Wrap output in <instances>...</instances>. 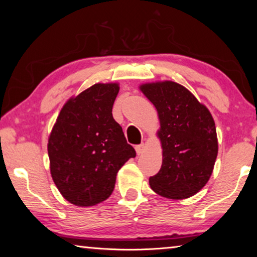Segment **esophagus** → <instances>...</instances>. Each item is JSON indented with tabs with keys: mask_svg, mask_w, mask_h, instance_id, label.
<instances>
[{
	"mask_svg": "<svg viewBox=\"0 0 257 257\" xmlns=\"http://www.w3.org/2000/svg\"><path fill=\"white\" fill-rule=\"evenodd\" d=\"M145 149H146L145 144H141V145H137L136 147H135V150H136V153H137V155H141V154L144 153V152H145Z\"/></svg>",
	"mask_w": 257,
	"mask_h": 257,
	"instance_id": "1",
	"label": "esophagus"
}]
</instances>
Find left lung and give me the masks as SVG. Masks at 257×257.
<instances>
[{
  "instance_id": "obj_1",
  "label": "left lung",
  "mask_w": 257,
  "mask_h": 257,
  "mask_svg": "<svg viewBox=\"0 0 257 257\" xmlns=\"http://www.w3.org/2000/svg\"><path fill=\"white\" fill-rule=\"evenodd\" d=\"M139 89L153 103L160 120L163 158L160 171L150 178L151 188L170 199L194 196L210 179L219 150L211 112L175 81L149 82Z\"/></svg>"
}]
</instances>
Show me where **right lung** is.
I'll return each mask as SVG.
<instances>
[{
    "label": "right lung",
    "mask_w": 257,
    "mask_h": 257,
    "mask_svg": "<svg viewBox=\"0 0 257 257\" xmlns=\"http://www.w3.org/2000/svg\"><path fill=\"white\" fill-rule=\"evenodd\" d=\"M119 89L118 82L95 84L70 97L49 136L52 179L76 206H93L110 197L116 173L136 156L112 115Z\"/></svg>",
    "instance_id": "obj_1"
}]
</instances>
